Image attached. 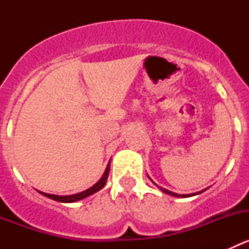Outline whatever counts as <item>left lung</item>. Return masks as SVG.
<instances>
[{
  "mask_svg": "<svg viewBox=\"0 0 249 249\" xmlns=\"http://www.w3.org/2000/svg\"><path fill=\"white\" fill-rule=\"evenodd\" d=\"M160 191H163V192H164V193H167V195L173 196V197H183V198H186V197H192V196H196V195H199V193H202V192H203V191H206V190H203V191H201V192L192 193V195H177V193L171 192V191L166 190V188H162V187H160Z\"/></svg>",
  "mask_w": 249,
  "mask_h": 249,
  "instance_id": "8db88e82",
  "label": "left lung"
}]
</instances>
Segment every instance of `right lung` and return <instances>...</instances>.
Instances as JSON below:
<instances>
[{
	"instance_id": "add662e5",
	"label": "right lung",
	"mask_w": 249,
	"mask_h": 249,
	"mask_svg": "<svg viewBox=\"0 0 249 249\" xmlns=\"http://www.w3.org/2000/svg\"><path fill=\"white\" fill-rule=\"evenodd\" d=\"M108 173H109V163L107 164L105 173H103V176L101 177V179L97 182V183L93 184V186H92L91 188H89V190L83 191V192L77 193V195L57 196V195H50V193H45V192H39V193L45 196V197H48V198L53 199V201L63 202V203H72V202L81 201V199L86 198V197H89V196L93 195V193H96V192H98L100 190H102L103 187H105L106 182H107V178H108Z\"/></svg>"
}]
</instances>
